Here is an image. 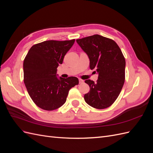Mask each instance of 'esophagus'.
Listing matches in <instances>:
<instances>
[{
    "label": "esophagus",
    "mask_w": 153,
    "mask_h": 153,
    "mask_svg": "<svg viewBox=\"0 0 153 153\" xmlns=\"http://www.w3.org/2000/svg\"><path fill=\"white\" fill-rule=\"evenodd\" d=\"M84 80L81 79V78H79V83H80V84H82V83H84Z\"/></svg>",
    "instance_id": "1"
}]
</instances>
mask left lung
Returning <instances> with one entry per match:
<instances>
[{"label": "left lung", "mask_w": 153, "mask_h": 153, "mask_svg": "<svg viewBox=\"0 0 153 153\" xmlns=\"http://www.w3.org/2000/svg\"><path fill=\"white\" fill-rule=\"evenodd\" d=\"M76 42L89 57L91 69L98 73L96 83L85 81L90 87L84 95L85 102L97 109L108 108L117 98L124 83L126 61L121 50L114 40L98 34Z\"/></svg>", "instance_id": "left-lung-1"}]
</instances>
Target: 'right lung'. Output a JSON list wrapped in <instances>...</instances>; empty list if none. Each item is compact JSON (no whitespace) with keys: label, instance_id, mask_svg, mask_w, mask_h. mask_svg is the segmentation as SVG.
<instances>
[{"label":"right lung","instance_id":"obj_1","mask_svg":"<svg viewBox=\"0 0 153 153\" xmlns=\"http://www.w3.org/2000/svg\"><path fill=\"white\" fill-rule=\"evenodd\" d=\"M75 41H45L32 46L27 53L23 65L24 84L39 108L51 111L61 107L69 91L78 84L76 77L57 76V68Z\"/></svg>","mask_w":153,"mask_h":153}]
</instances>
